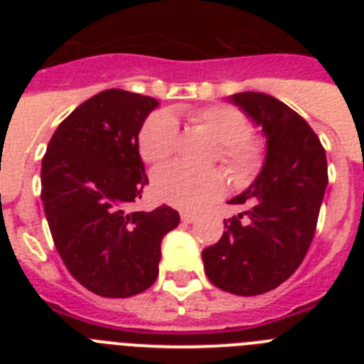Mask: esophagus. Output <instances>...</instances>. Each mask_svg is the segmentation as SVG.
Masks as SVG:
<instances>
[{
	"mask_svg": "<svg viewBox=\"0 0 364 364\" xmlns=\"http://www.w3.org/2000/svg\"><path fill=\"white\" fill-rule=\"evenodd\" d=\"M180 218H182V222H186V224H191V222L197 220V215L188 213V211H182V213H180Z\"/></svg>",
	"mask_w": 364,
	"mask_h": 364,
	"instance_id": "1",
	"label": "esophagus"
}]
</instances>
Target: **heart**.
<instances>
[{
    "instance_id": "heart-1",
    "label": "heart",
    "mask_w": 364,
    "mask_h": 364,
    "mask_svg": "<svg viewBox=\"0 0 364 364\" xmlns=\"http://www.w3.org/2000/svg\"><path fill=\"white\" fill-rule=\"evenodd\" d=\"M220 142V159L233 167L240 180L252 178L264 162V146L252 136V120L233 105H208L191 114ZM180 127L169 112H154L138 134V151L144 162L160 166L171 160L180 147ZM224 191L218 169H195L184 164L166 166L153 175V193L160 202L180 210L197 211Z\"/></svg>"
}]
</instances>
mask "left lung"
<instances>
[{"instance_id": "8db88e82", "label": "left lung", "mask_w": 364, "mask_h": 364, "mask_svg": "<svg viewBox=\"0 0 364 364\" xmlns=\"http://www.w3.org/2000/svg\"><path fill=\"white\" fill-rule=\"evenodd\" d=\"M268 138L266 164L242 195L246 211L228 218L217 244L202 252L205 275L235 295L277 288L301 266L314 240L328 184L326 153L302 117L264 92L231 96Z\"/></svg>"}]
</instances>
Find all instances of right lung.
Segmentation results:
<instances>
[{
    "label": "right lung",
    "mask_w": 364,
    "mask_h": 364,
    "mask_svg": "<svg viewBox=\"0 0 364 364\" xmlns=\"http://www.w3.org/2000/svg\"><path fill=\"white\" fill-rule=\"evenodd\" d=\"M159 102L107 89L58 125L41 160V200L54 246L76 281L102 297H131L159 277L160 242L180 222L160 205L129 211L149 184L138 133Z\"/></svg>",
    "instance_id": "right-lung-1"
}]
</instances>
